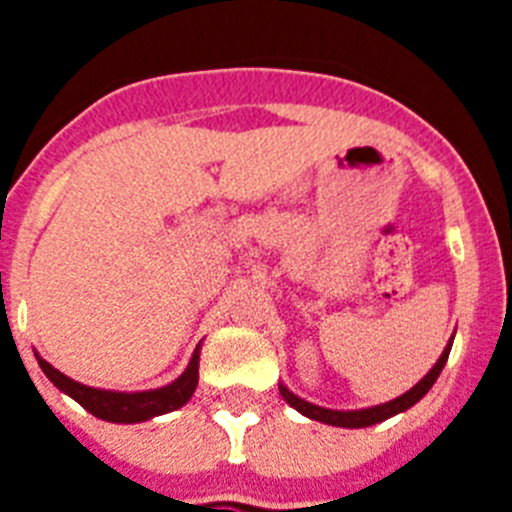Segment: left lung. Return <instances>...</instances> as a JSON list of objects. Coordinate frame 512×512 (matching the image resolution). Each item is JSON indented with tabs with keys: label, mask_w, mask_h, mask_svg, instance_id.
Masks as SVG:
<instances>
[{
	"label": "left lung",
	"mask_w": 512,
	"mask_h": 512,
	"mask_svg": "<svg viewBox=\"0 0 512 512\" xmlns=\"http://www.w3.org/2000/svg\"><path fill=\"white\" fill-rule=\"evenodd\" d=\"M451 343H454V338H451ZM451 343L446 348H443L441 359L436 361V366H433L431 372L425 374L423 379H420L418 384H415L413 390H408L405 395L395 397V400L384 402V405H374V408H364V410H328V408H320V405H312V402L302 400V397L292 395V392L284 387V384H279V392H282L284 400L292 405V408L297 410V413H302L305 418H312V420H320V423H328V425H338V428H366V425H374V423H382V420L392 418V415L402 413V410L413 408L415 402L420 400V397L425 395V392L431 390L433 382L438 379V374H441V369L446 366V359H449V351H451Z\"/></svg>",
	"instance_id": "1"
}]
</instances>
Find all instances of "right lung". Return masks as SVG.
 Instances as JSON below:
<instances>
[{
	"mask_svg": "<svg viewBox=\"0 0 512 512\" xmlns=\"http://www.w3.org/2000/svg\"><path fill=\"white\" fill-rule=\"evenodd\" d=\"M38 359L40 369L45 372V377L56 384L58 390L66 392L69 397H74L81 408L89 410L92 415L102 420H110V423H143V420H151L156 415L171 413V410L187 405L189 397L197 390V379H200V346L194 348L192 361L184 369V374L179 379H174L171 384L161 387V390H148V392H110V390H94L87 384H79L74 379H69L66 374H61L58 369H53L45 359Z\"/></svg>",
	"mask_w": 512,
	"mask_h": 512,
	"instance_id": "right-lung-1",
	"label": "right lung"
}]
</instances>
